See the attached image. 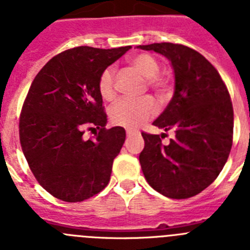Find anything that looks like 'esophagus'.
<instances>
[{
  "instance_id": "1",
  "label": "esophagus",
  "mask_w": 250,
  "mask_h": 250,
  "mask_svg": "<svg viewBox=\"0 0 250 250\" xmlns=\"http://www.w3.org/2000/svg\"><path fill=\"white\" fill-rule=\"evenodd\" d=\"M136 134H139L138 130H135V129H127V130H126V135H127V136L136 135Z\"/></svg>"
}]
</instances>
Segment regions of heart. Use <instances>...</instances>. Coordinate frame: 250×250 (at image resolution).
<instances>
[{
	"label": "heart",
	"instance_id": "obj_1",
	"mask_svg": "<svg viewBox=\"0 0 250 250\" xmlns=\"http://www.w3.org/2000/svg\"><path fill=\"white\" fill-rule=\"evenodd\" d=\"M130 62L144 77L146 85L156 94H163L167 89V80L159 75V66L151 55L138 54L130 59ZM98 89L100 96L106 101L115 98V71L112 67L105 68L99 77ZM156 112V104L150 96L143 98H123L110 107V119L115 125L125 127H135Z\"/></svg>",
	"mask_w": 250,
	"mask_h": 250
}]
</instances>
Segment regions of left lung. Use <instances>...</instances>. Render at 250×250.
I'll return each instance as SVG.
<instances>
[{"label": "left lung", "mask_w": 250, "mask_h": 250, "mask_svg": "<svg viewBox=\"0 0 250 250\" xmlns=\"http://www.w3.org/2000/svg\"><path fill=\"white\" fill-rule=\"evenodd\" d=\"M171 62L175 90L152 125L174 130L167 145L159 135L143 132L141 169L152 189L171 199L199 194L219 175L233 143L234 114L219 72L198 51L178 43L140 45Z\"/></svg>", "instance_id": "1"}]
</instances>
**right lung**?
I'll return each mask as SVG.
<instances>
[{
    "label": "right lung",
    "mask_w": 250,
    "mask_h": 250,
    "mask_svg": "<svg viewBox=\"0 0 250 250\" xmlns=\"http://www.w3.org/2000/svg\"><path fill=\"white\" fill-rule=\"evenodd\" d=\"M131 46H79L56 55L31 83L20 116V141L39 184L55 198L76 203L100 193L126 138L106 129L99 77ZM85 129H98L86 141Z\"/></svg>",
    "instance_id": "1"
}]
</instances>
